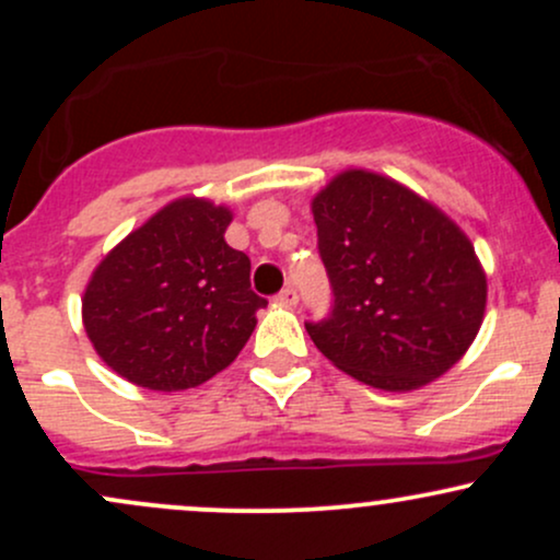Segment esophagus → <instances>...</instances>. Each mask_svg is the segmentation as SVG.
<instances>
[{
    "mask_svg": "<svg viewBox=\"0 0 560 560\" xmlns=\"http://www.w3.org/2000/svg\"><path fill=\"white\" fill-rule=\"evenodd\" d=\"M276 302H279V305H284V307H294V305H298V289L284 287L279 292V298H276Z\"/></svg>",
    "mask_w": 560,
    "mask_h": 560,
    "instance_id": "34e87169",
    "label": "esophagus"
}]
</instances>
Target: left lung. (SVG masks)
<instances>
[{
	"mask_svg": "<svg viewBox=\"0 0 560 560\" xmlns=\"http://www.w3.org/2000/svg\"><path fill=\"white\" fill-rule=\"evenodd\" d=\"M334 311L307 334L339 371L384 392L447 374L481 329L487 273L464 229L395 178L339 171L311 202Z\"/></svg>",
	"mask_w": 560,
	"mask_h": 560,
	"instance_id": "left-lung-1",
	"label": "left lung"
}]
</instances>
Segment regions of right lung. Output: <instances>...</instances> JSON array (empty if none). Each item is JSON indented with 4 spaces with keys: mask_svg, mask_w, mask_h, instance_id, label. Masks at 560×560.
<instances>
[{
    "mask_svg": "<svg viewBox=\"0 0 560 560\" xmlns=\"http://www.w3.org/2000/svg\"><path fill=\"white\" fill-rule=\"evenodd\" d=\"M234 213L186 195L120 240L92 271L81 298L96 355L137 387L182 392L234 363L255 313L249 258L229 247Z\"/></svg>",
    "mask_w": 560,
    "mask_h": 560,
    "instance_id": "obj_1",
    "label": "right lung"
}]
</instances>
